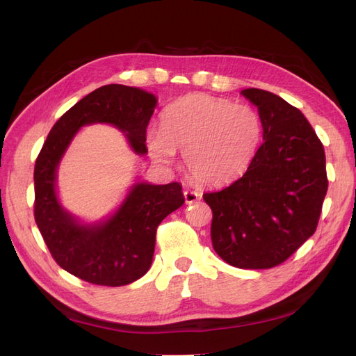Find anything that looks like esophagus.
<instances>
[{
    "label": "esophagus",
    "mask_w": 356,
    "mask_h": 356,
    "mask_svg": "<svg viewBox=\"0 0 356 356\" xmlns=\"http://www.w3.org/2000/svg\"><path fill=\"white\" fill-rule=\"evenodd\" d=\"M184 199H186V203H187V204H191V203H195V202H197V200L200 199V195H199L197 191L186 190V191H184Z\"/></svg>",
    "instance_id": "obj_1"
}]
</instances>
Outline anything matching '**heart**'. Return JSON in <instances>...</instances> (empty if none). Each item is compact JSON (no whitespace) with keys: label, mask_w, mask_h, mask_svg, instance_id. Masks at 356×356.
<instances>
[{"label":"heart","mask_w":356,"mask_h":356,"mask_svg":"<svg viewBox=\"0 0 356 356\" xmlns=\"http://www.w3.org/2000/svg\"><path fill=\"white\" fill-rule=\"evenodd\" d=\"M260 139V117L250 105L196 93L169 106L160 131L147 134V145L160 163H172L179 149L193 181L218 187L245 174Z\"/></svg>","instance_id":"1"}]
</instances>
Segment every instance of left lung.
Here are the masks:
<instances>
[{
  "label": "left lung",
  "mask_w": 356,
  "mask_h": 356,
  "mask_svg": "<svg viewBox=\"0 0 356 356\" xmlns=\"http://www.w3.org/2000/svg\"><path fill=\"white\" fill-rule=\"evenodd\" d=\"M260 114L263 144L242 178L204 193L215 252L239 268L284 263L318 227L328 178L324 145L296 106L261 89H245Z\"/></svg>",
  "instance_id": "1"
}]
</instances>
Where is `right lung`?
Instances as JSON below:
<instances>
[{"mask_svg": "<svg viewBox=\"0 0 356 356\" xmlns=\"http://www.w3.org/2000/svg\"><path fill=\"white\" fill-rule=\"evenodd\" d=\"M156 96L123 84H106L84 96L63 114L35 160L34 217L51 257L83 281L122 286L144 276L153 261L156 232L170 212L184 203L179 182L153 186L139 182L111 218L83 225L60 207L56 169L79 129L110 123L126 134L138 154L147 153V126Z\"/></svg>", "mask_w": 356, "mask_h": 356, "instance_id": "add662e5", "label": "right lung"}]
</instances>
